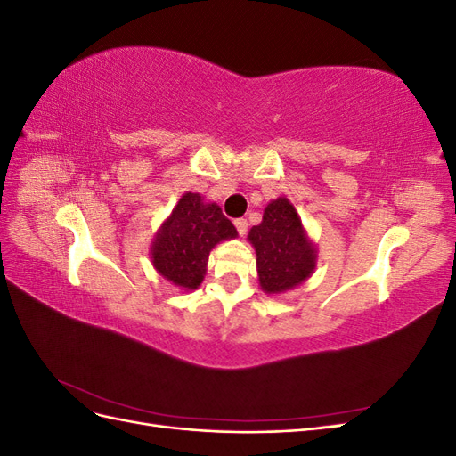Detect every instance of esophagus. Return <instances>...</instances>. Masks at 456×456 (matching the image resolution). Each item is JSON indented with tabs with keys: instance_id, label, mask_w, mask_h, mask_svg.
I'll list each match as a JSON object with an SVG mask.
<instances>
[{
	"instance_id": "34e87169",
	"label": "esophagus",
	"mask_w": 456,
	"mask_h": 456,
	"mask_svg": "<svg viewBox=\"0 0 456 456\" xmlns=\"http://www.w3.org/2000/svg\"><path fill=\"white\" fill-rule=\"evenodd\" d=\"M233 224H236V228H238V233H240V236L243 238L245 233H247V220H245V218H238L236 223H233Z\"/></svg>"
}]
</instances>
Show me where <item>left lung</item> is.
Instances as JSON below:
<instances>
[{"label":"left lung","instance_id":"left-lung-1","mask_svg":"<svg viewBox=\"0 0 456 456\" xmlns=\"http://www.w3.org/2000/svg\"><path fill=\"white\" fill-rule=\"evenodd\" d=\"M256 253L258 285L266 295H281L305 283L317 265V249L295 205L285 196L265 207L262 223L247 236Z\"/></svg>","mask_w":456,"mask_h":456}]
</instances>
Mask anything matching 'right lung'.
Returning <instances> with one entry per match:
<instances>
[{"instance_id": "obj_1", "label": "right lung", "mask_w": 456, "mask_h": 456, "mask_svg": "<svg viewBox=\"0 0 456 456\" xmlns=\"http://www.w3.org/2000/svg\"><path fill=\"white\" fill-rule=\"evenodd\" d=\"M233 238L238 230L216 203L186 191L151 240L150 260L159 275L188 293L201 285L209 253Z\"/></svg>"}]
</instances>
